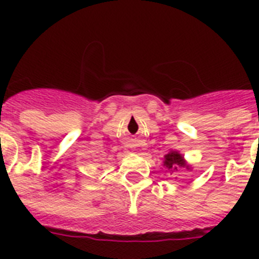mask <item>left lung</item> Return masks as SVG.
<instances>
[{
    "mask_svg": "<svg viewBox=\"0 0 259 259\" xmlns=\"http://www.w3.org/2000/svg\"><path fill=\"white\" fill-rule=\"evenodd\" d=\"M163 167H166L167 170L171 171V172H176L179 171V168H187V170H191L192 167L187 163V161L184 159L183 154H180L178 150H170L163 157Z\"/></svg>",
    "mask_w": 259,
    "mask_h": 259,
    "instance_id": "left-lung-1",
    "label": "left lung"
}]
</instances>
